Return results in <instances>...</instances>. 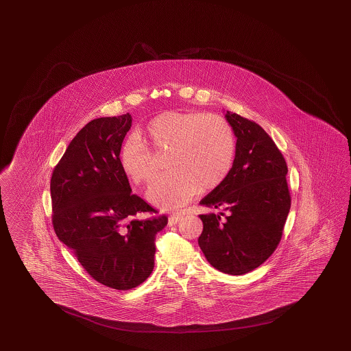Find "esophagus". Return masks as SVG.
Segmentation results:
<instances>
[{"label":"esophagus","instance_id":"1","mask_svg":"<svg viewBox=\"0 0 351 351\" xmlns=\"http://www.w3.org/2000/svg\"><path fill=\"white\" fill-rule=\"evenodd\" d=\"M182 218H183V216L179 215V213L172 215V216H169V218H168V224H169V226H174V224L178 223Z\"/></svg>","mask_w":351,"mask_h":351}]
</instances>
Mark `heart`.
<instances>
[{
  "label": "heart",
  "mask_w": 351,
  "mask_h": 351,
  "mask_svg": "<svg viewBox=\"0 0 351 351\" xmlns=\"http://www.w3.org/2000/svg\"><path fill=\"white\" fill-rule=\"evenodd\" d=\"M167 154L171 172L152 184L148 199L160 208H178L198 191L223 183L234 163L236 135L216 114L162 112L123 145L120 167L130 180L147 184L157 173V158Z\"/></svg>",
  "instance_id": "heart-1"
}]
</instances>
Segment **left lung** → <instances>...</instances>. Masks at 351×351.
<instances>
[{
    "instance_id": "obj_1",
    "label": "left lung",
    "mask_w": 351,
    "mask_h": 351,
    "mask_svg": "<svg viewBox=\"0 0 351 351\" xmlns=\"http://www.w3.org/2000/svg\"><path fill=\"white\" fill-rule=\"evenodd\" d=\"M236 143L228 177L201 201L218 213L201 215L198 245L215 269L228 275L254 271L275 252L291 207L287 165L263 129L236 112H226Z\"/></svg>"
}]
</instances>
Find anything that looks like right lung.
Segmentation results:
<instances>
[{
	"label": "right lung",
	"mask_w": 351,
	"mask_h": 351,
	"mask_svg": "<svg viewBox=\"0 0 351 351\" xmlns=\"http://www.w3.org/2000/svg\"><path fill=\"white\" fill-rule=\"evenodd\" d=\"M132 115L89 121L75 135L50 182L53 226L90 276L115 290L143 284L154 269L156 236L167 216L132 193L119 163Z\"/></svg>",
	"instance_id": "add662e5"
}]
</instances>
